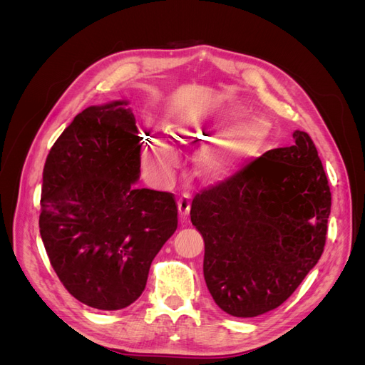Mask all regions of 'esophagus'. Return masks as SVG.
Segmentation results:
<instances>
[{"instance_id":"esophagus-1","label":"esophagus","mask_w":365,"mask_h":365,"mask_svg":"<svg viewBox=\"0 0 365 365\" xmlns=\"http://www.w3.org/2000/svg\"><path fill=\"white\" fill-rule=\"evenodd\" d=\"M178 210H180V215L182 219H187L190 213V196L189 195H182L180 200H178Z\"/></svg>"}]
</instances>
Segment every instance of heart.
Listing matches in <instances>:
<instances>
[{
	"label": "heart",
	"instance_id": "obj_1",
	"mask_svg": "<svg viewBox=\"0 0 365 365\" xmlns=\"http://www.w3.org/2000/svg\"><path fill=\"white\" fill-rule=\"evenodd\" d=\"M247 113L245 106L239 103H228L204 118L195 113H172L165 117V128L175 140L184 143L224 133L197 155L201 172L207 178H222L256 158L271 135V121L267 117L252 115L245 120ZM146 140V168L158 176H169L178 164L175 150L155 132H150Z\"/></svg>",
	"mask_w": 365,
	"mask_h": 365
}]
</instances>
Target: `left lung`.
Masks as SVG:
<instances>
[{
    "instance_id": "left-lung-1",
    "label": "left lung",
    "mask_w": 365,
    "mask_h": 365,
    "mask_svg": "<svg viewBox=\"0 0 365 365\" xmlns=\"http://www.w3.org/2000/svg\"><path fill=\"white\" fill-rule=\"evenodd\" d=\"M264 152L193 197L190 217L204 237V279L215 303L233 317L279 307L319 260L330 189L312 138Z\"/></svg>"
}]
</instances>
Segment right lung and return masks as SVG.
I'll list each match as a JSON object with an SVG mask.
<instances>
[{
	"mask_svg": "<svg viewBox=\"0 0 365 365\" xmlns=\"http://www.w3.org/2000/svg\"><path fill=\"white\" fill-rule=\"evenodd\" d=\"M128 105L77 114L42 172L39 231L51 267L74 298L101 311L137 300L178 227L172 193L135 187L143 137Z\"/></svg>",
	"mask_w": 365,
	"mask_h": 365,
	"instance_id": "1",
	"label": "right lung"
}]
</instances>
